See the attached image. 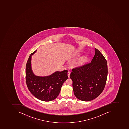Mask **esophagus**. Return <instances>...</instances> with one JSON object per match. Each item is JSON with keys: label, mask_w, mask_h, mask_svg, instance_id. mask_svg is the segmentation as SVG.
Wrapping results in <instances>:
<instances>
[{"label": "esophagus", "mask_w": 129, "mask_h": 129, "mask_svg": "<svg viewBox=\"0 0 129 129\" xmlns=\"http://www.w3.org/2000/svg\"><path fill=\"white\" fill-rule=\"evenodd\" d=\"M70 72H68V77H69H69H70Z\"/></svg>", "instance_id": "obj_1"}]
</instances>
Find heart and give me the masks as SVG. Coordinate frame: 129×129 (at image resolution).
Segmentation results:
<instances>
[{"mask_svg": "<svg viewBox=\"0 0 129 129\" xmlns=\"http://www.w3.org/2000/svg\"><path fill=\"white\" fill-rule=\"evenodd\" d=\"M87 57H84L83 58L78 61L77 63L79 65H82V64H83L87 61Z\"/></svg>", "mask_w": 129, "mask_h": 129, "instance_id": "1", "label": "heart"}]
</instances>
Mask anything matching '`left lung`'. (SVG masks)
<instances>
[{"mask_svg": "<svg viewBox=\"0 0 129 129\" xmlns=\"http://www.w3.org/2000/svg\"><path fill=\"white\" fill-rule=\"evenodd\" d=\"M91 62L72 70L70 77L73 81L75 96L84 101L98 97L105 88L107 77V63L101 52L95 48Z\"/></svg>", "mask_w": 129, "mask_h": 129, "instance_id": "left-lung-1", "label": "left lung"}]
</instances>
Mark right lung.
<instances>
[{"label": "right lung", "instance_id": "1", "mask_svg": "<svg viewBox=\"0 0 129 129\" xmlns=\"http://www.w3.org/2000/svg\"><path fill=\"white\" fill-rule=\"evenodd\" d=\"M29 56L26 67V80L28 88L32 94L41 101H50L59 94L63 83L68 79V70L55 72L47 76H36L31 68L32 56Z\"/></svg>", "mask_w": 129, "mask_h": 129}]
</instances>
